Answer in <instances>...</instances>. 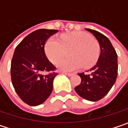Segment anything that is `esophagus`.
Wrapping results in <instances>:
<instances>
[{
    "mask_svg": "<svg viewBox=\"0 0 128 128\" xmlns=\"http://www.w3.org/2000/svg\"><path fill=\"white\" fill-rule=\"evenodd\" d=\"M62 73H63V74H65V75H66V76H71L72 75V73H68V72H62Z\"/></svg>",
    "mask_w": 128,
    "mask_h": 128,
    "instance_id": "obj_1",
    "label": "esophagus"
}]
</instances>
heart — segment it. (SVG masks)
Listing matches in <instances>:
<instances>
[{
  "instance_id": "b5f03b06",
  "label": "heart",
  "mask_w": 128,
  "mask_h": 128,
  "mask_svg": "<svg viewBox=\"0 0 128 128\" xmlns=\"http://www.w3.org/2000/svg\"><path fill=\"white\" fill-rule=\"evenodd\" d=\"M46 52L54 64L66 58L70 52L72 58L61 61L58 68L62 71H72L82 66L88 68L95 65L100 56V45L88 34L73 32L63 35L60 40L50 38L46 43Z\"/></svg>"
}]
</instances>
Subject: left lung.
<instances>
[{
    "label": "left lung",
    "instance_id": "8db88e82",
    "mask_svg": "<svg viewBox=\"0 0 128 128\" xmlns=\"http://www.w3.org/2000/svg\"><path fill=\"white\" fill-rule=\"evenodd\" d=\"M98 40L100 55L90 74L78 73L81 82L75 88L79 96L90 101H98L108 94L118 76V55L108 38L98 31L86 28ZM89 71V70H88Z\"/></svg>",
    "mask_w": 128,
    "mask_h": 128
}]
</instances>
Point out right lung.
Wrapping results in <instances>:
<instances>
[{
  "mask_svg": "<svg viewBox=\"0 0 128 128\" xmlns=\"http://www.w3.org/2000/svg\"><path fill=\"white\" fill-rule=\"evenodd\" d=\"M58 32L48 29L35 30L16 48L10 66L11 80L18 96L29 106L42 104L51 94L58 73L44 48L47 40ZM44 72L47 74L44 75Z\"/></svg>",
  "mask_w": 128,
  "mask_h": 128,
  "instance_id": "add662e5",
  "label": "right lung"
}]
</instances>
